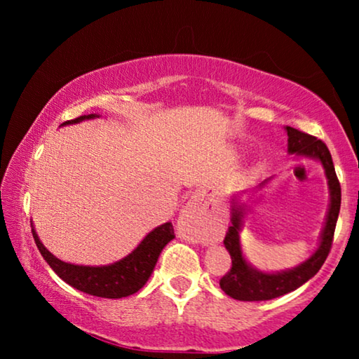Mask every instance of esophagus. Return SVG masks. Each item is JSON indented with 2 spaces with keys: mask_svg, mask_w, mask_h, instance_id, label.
<instances>
[{
  "mask_svg": "<svg viewBox=\"0 0 359 359\" xmlns=\"http://www.w3.org/2000/svg\"><path fill=\"white\" fill-rule=\"evenodd\" d=\"M178 235L189 242L205 243L214 237V225L208 205L201 194H194L181 210L178 219Z\"/></svg>",
  "mask_w": 359,
  "mask_h": 359,
  "instance_id": "1",
  "label": "esophagus"
}]
</instances>
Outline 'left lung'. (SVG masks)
I'll list each match as a JSON object with an SVG mask.
<instances>
[{"instance_id": "obj_1", "label": "left lung", "mask_w": 359, "mask_h": 359, "mask_svg": "<svg viewBox=\"0 0 359 359\" xmlns=\"http://www.w3.org/2000/svg\"><path fill=\"white\" fill-rule=\"evenodd\" d=\"M287 132V151L289 155L296 154L297 156H306L320 161V165L325 170L328 193H330V204H328L325 224H323L318 247L306 262H302L297 266L284 271L266 273L262 269L255 268L245 259L242 252V243H240V232L243 227V215L247 210V204L240 203V194L232 196V209H230V222L229 232L224 238V245L232 258V268L225 276L220 279V287L222 291L237 301H269L276 299L284 294L296 291L302 284H306L309 279L316 276L322 264L330 253L333 233H335V225L340 212L341 204V188L338 183L335 166H333L332 155L328 151L327 145L317 137H312L304 132L294 129V127H286ZM269 180H264L259 184V189L268 184Z\"/></svg>"}]
</instances>
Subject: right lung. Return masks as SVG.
<instances>
[{
  "label": "right lung",
  "instance_id": "add662e5",
  "mask_svg": "<svg viewBox=\"0 0 359 359\" xmlns=\"http://www.w3.org/2000/svg\"><path fill=\"white\" fill-rule=\"evenodd\" d=\"M95 117L100 116H80L73 121L63 122L62 126L78 124V122L95 119ZM32 237L36 240L39 252L48 263V266L58 274V278H62L72 287L96 297L121 299L132 296V294H135L139 289L145 286V283L149 281L151 273H154L161 250L175 238V230L171 222L161 224L160 227H155L150 233H147L145 238L127 257L116 263L104 264V266H83V264L62 262L43 247L34 227Z\"/></svg>",
  "mask_w": 359,
  "mask_h": 359
}]
</instances>
